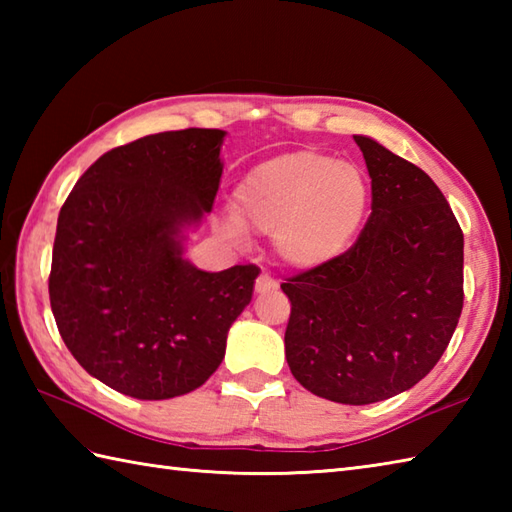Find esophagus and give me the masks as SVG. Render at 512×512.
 Returning <instances> with one entry per match:
<instances>
[{
	"label": "esophagus",
	"mask_w": 512,
	"mask_h": 512,
	"mask_svg": "<svg viewBox=\"0 0 512 512\" xmlns=\"http://www.w3.org/2000/svg\"><path fill=\"white\" fill-rule=\"evenodd\" d=\"M277 288H279L277 281L270 277V275H266V273L259 275L257 281H255V290L257 292H270V290H277Z\"/></svg>",
	"instance_id": "34e87169"
}]
</instances>
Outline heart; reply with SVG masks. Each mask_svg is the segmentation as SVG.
I'll list each match as a JSON object with an SVG mask.
<instances>
[{
    "instance_id": "b5f03b06",
    "label": "heart",
    "mask_w": 512,
    "mask_h": 512,
    "mask_svg": "<svg viewBox=\"0 0 512 512\" xmlns=\"http://www.w3.org/2000/svg\"><path fill=\"white\" fill-rule=\"evenodd\" d=\"M369 204L363 171L352 162L299 149L259 162L237 182L224 228L275 235L281 262L312 270L352 246Z\"/></svg>"
}]
</instances>
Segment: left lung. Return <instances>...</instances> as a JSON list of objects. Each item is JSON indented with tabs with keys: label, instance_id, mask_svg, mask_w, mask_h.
Masks as SVG:
<instances>
[{
	"label": "left lung",
	"instance_id": "left-lung-1",
	"mask_svg": "<svg viewBox=\"0 0 512 512\" xmlns=\"http://www.w3.org/2000/svg\"><path fill=\"white\" fill-rule=\"evenodd\" d=\"M372 178V215L334 262L281 284L292 312L286 361L314 396L387 400L427 376L462 314L464 235L427 173L354 136Z\"/></svg>",
	"mask_w": 512,
	"mask_h": 512
}]
</instances>
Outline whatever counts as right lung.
I'll use <instances>...</instances> for the list:
<instances>
[{"instance_id": "1", "label": "right lung", "mask_w": 512, "mask_h": 512, "mask_svg": "<svg viewBox=\"0 0 512 512\" xmlns=\"http://www.w3.org/2000/svg\"><path fill=\"white\" fill-rule=\"evenodd\" d=\"M222 129H180L107 151L61 206L50 306L63 343L107 387L167 400L204 385L253 299L257 266L209 273L187 237L211 213Z\"/></svg>"}]
</instances>
